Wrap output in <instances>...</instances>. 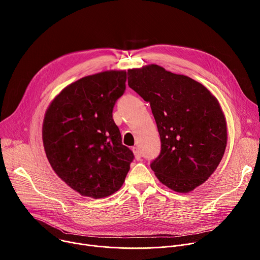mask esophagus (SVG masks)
<instances>
[{
	"label": "esophagus",
	"instance_id": "34e87169",
	"mask_svg": "<svg viewBox=\"0 0 260 260\" xmlns=\"http://www.w3.org/2000/svg\"><path fill=\"white\" fill-rule=\"evenodd\" d=\"M133 151H134V154H135V157L137 160H141L142 158V154H141V151L138 147H134L133 148Z\"/></svg>",
	"mask_w": 260,
	"mask_h": 260
}]
</instances>
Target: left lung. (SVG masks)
<instances>
[{"label":"left lung","instance_id":"left-lung-1","mask_svg":"<svg viewBox=\"0 0 260 260\" xmlns=\"http://www.w3.org/2000/svg\"><path fill=\"white\" fill-rule=\"evenodd\" d=\"M128 86L150 104L161 150L150 167L170 189L187 193L223 157L228 131L217 99L200 82L149 64L127 71Z\"/></svg>","mask_w":260,"mask_h":260}]
</instances>
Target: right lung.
Segmentation results:
<instances>
[{"mask_svg": "<svg viewBox=\"0 0 260 260\" xmlns=\"http://www.w3.org/2000/svg\"><path fill=\"white\" fill-rule=\"evenodd\" d=\"M125 71H106L63 88L49 105L43 145L56 175L83 197L102 199L125 180L134 153L112 116L125 90Z\"/></svg>", "mask_w": 260, "mask_h": 260, "instance_id": "right-lung-1", "label": "right lung"}]
</instances>
